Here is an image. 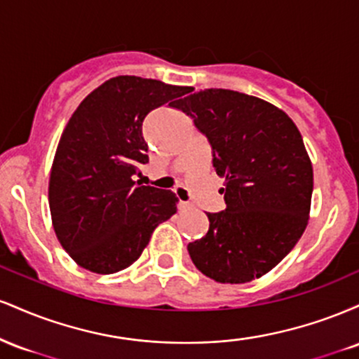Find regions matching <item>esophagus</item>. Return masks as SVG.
Segmentation results:
<instances>
[{
    "label": "esophagus",
    "instance_id": "34e87169",
    "mask_svg": "<svg viewBox=\"0 0 359 359\" xmlns=\"http://www.w3.org/2000/svg\"><path fill=\"white\" fill-rule=\"evenodd\" d=\"M179 209H180V211H187V209H192V204L191 203H185V201H180Z\"/></svg>",
    "mask_w": 359,
    "mask_h": 359
}]
</instances>
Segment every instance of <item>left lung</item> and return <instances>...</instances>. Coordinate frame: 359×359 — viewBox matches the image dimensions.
I'll list each match as a JSON object with an SVG mask.
<instances>
[{"instance_id":"8db88e82","label":"left lung","mask_w":359,"mask_h":359,"mask_svg":"<svg viewBox=\"0 0 359 359\" xmlns=\"http://www.w3.org/2000/svg\"><path fill=\"white\" fill-rule=\"evenodd\" d=\"M194 119L224 179L226 209L189 243L194 265L221 283H246L277 266L309 221L312 163L295 123L277 106L229 89H205L174 106Z\"/></svg>"}]
</instances>
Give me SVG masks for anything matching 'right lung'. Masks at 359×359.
Instances as JSON below:
<instances>
[{"label": "right lung", "instance_id": "obj_1", "mask_svg": "<svg viewBox=\"0 0 359 359\" xmlns=\"http://www.w3.org/2000/svg\"><path fill=\"white\" fill-rule=\"evenodd\" d=\"M185 93L162 81L118 76L74 111L52 163L48 204L62 248L82 269L102 275L128 269L156 226L175 214L174 192L140 185L133 175L148 162L143 119Z\"/></svg>", "mask_w": 359, "mask_h": 359}]
</instances>
